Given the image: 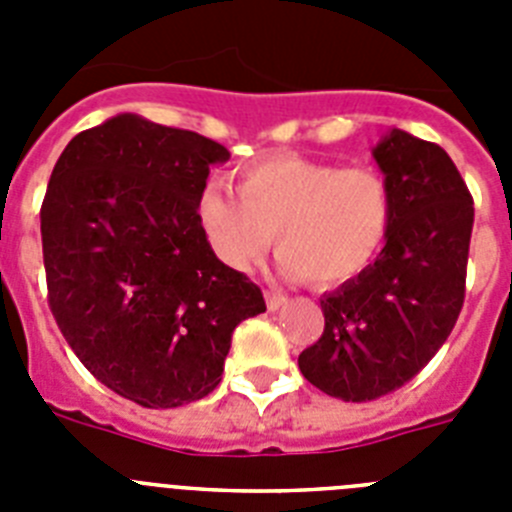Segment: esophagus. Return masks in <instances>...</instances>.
<instances>
[{
	"label": "esophagus",
	"instance_id": "34e87169",
	"mask_svg": "<svg viewBox=\"0 0 512 512\" xmlns=\"http://www.w3.org/2000/svg\"><path fill=\"white\" fill-rule=\"evenodd\" d=\"M287 305V297L282 292H266V307L269 310H279V307Z\"/></svg>",
	"mask_w": 512,
	"mask_h": 512
}]
</instances>
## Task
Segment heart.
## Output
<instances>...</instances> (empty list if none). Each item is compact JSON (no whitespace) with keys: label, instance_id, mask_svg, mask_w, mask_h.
Here are the masks:
<instances>
[{"label":"heart","instance_id":"obj_1","mask_svg":"<svg viewBox=\"0 0 512 512\" xmlns=\"http://www.w3.org/2000/svg\"><path fill=\"white\" fill-rule=\"evenodd\" d=\"M235 200L207 184L197 220L215 256L233 271L259 264L271 235L289 279L333 287L364 274L390 238L395 197L387 176L369 166L282 153L235 174Z\"/></svg>","mask_w":512,"mask_h":512}]
</instances>
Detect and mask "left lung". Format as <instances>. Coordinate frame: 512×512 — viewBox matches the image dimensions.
I'll use <instances>...</instances> for the list:
<instances>
[{
	"label": "left lung",
	"instance_id": "obj_1",
	"mask_svg": "<svg viewBox=\"0 0 512 512\" xmlns=\"http://www.w3.org/2000/svg\"><path fill=\"white\" fill-rule=\"evenodd\" d=\"M372 156L395 197L390 238L364 274L323 295V336L297 359L307 382L346 402L400 390L436 356L464 305L474 225L441 146L395 128Z\"/></svg>",
	"mask_w": 512,
	"mask_h": 512
}]
</instances>
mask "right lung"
I'll return each mask as SVG.
<instances>
[{"label": "right lung", "mask_w": 512, "mask_h": 512, "mask_svg": "<svg viewBox=\"0 0 512 512\" xmlns=\"http://www.w3.org/2000/svg\"><path fill=\"white\" fill-rule=\"evenodd\" d=\"M228 148L192 130L117 115L71 138L40 207L48 305L89 372L143 408L202 400L230 336L266 310L217 259L197 220Z\"/></svg>", "instance_id": "obj_1"}]
</instances>
